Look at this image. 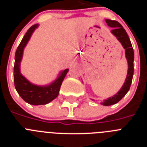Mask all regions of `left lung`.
Wrapping results in <instances>:
<instances>
[{
  "label": "left lung",
  "mask_w": 147,
  "mask_h": 147,
  "mask_svg": "<svg viewBox=\"0 0 147 147\" xmlns=\"http://www.w3.org/2000/svg\"><path fill=\"white\" fill-rule=\"evenodd\" d=\"M105 21H106L109 27L113 28L110 32L116 37V39L121 42L123 48L125 49V57L127 63H128L127 77H126L125 82H124L123 86L121 87V88L119 90L117 93L114 95L113 96L105 99L103 102H101V105H104V106H110V105L118 103L127 94V92L129 91L131 83H132L133 72H134V67H133L134 51H133V49H132V44H131L129 37H128V34L120 23L118 21H115V20H108V19H106Z\"/></svg>",
  "instance_id": "obj_1"
}]
</instances>
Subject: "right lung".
<instances>
[{
	"mask_svg": "<svg viewBox=\"0 0 147 147\" xmlns=\"http://www.w3.org/2000/svg\"><path fill=\"white\" fill-rule=\"evenodd\" d=\"M39 24H34L27 31L20 45L17 49L15 56L14 66V82L18 94L26 102L32 105H46L58 96L62 81L64 80L68 69L62 71L54 81L47 85H37L30 82L20 73V62L23 51Z\"/></svg>",
	"mask_w": 147,
	"mask_h": 147,
	"instance_id": "add662e5",
	"label": "right lung"
}]
</instances>
